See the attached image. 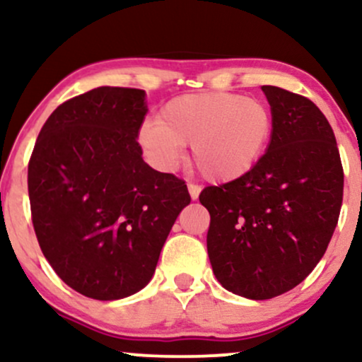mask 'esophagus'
I'll return each instance as SVG.
<instances>
[{
  "mask_svg": "<svg viewBox=\"0 0 362 362\" xmlns=\"http://www.w3.org/2000/svg\"><path fill=\"white\" fill-rule=\"evenodd\" d=\"M187 189H189V194L190 197H192V201H197L199 194H201V187L197 184H187Z\"/></svg>",
  "mask_w": 362,
  "mask_h": 362,
  "instance_id": "obj_1",
  "label": "esophagus"
}]
</instances>
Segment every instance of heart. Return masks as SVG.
Segmentation results:
<instances>
[{"label": "heart", "instance_id": "obj_1", "mask_svg": "<svg viewBox=\"0 0 362 362\" xmlns=\"http://www.w3.org/2000/svg\"><path fill=\"white\" fill-rule=\"evenodd\" d=\"M274 117L264 102L226 91L182 95L144 120L138 141L156 167L172 170L184 146L192 144V163L211 182L247 175L272 138Z\"/></svg>", "mask_w": 362, "mask_h": 362}]
</instances>
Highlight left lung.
<instances>
[{
	"instance_id": "8db88e82",
	"label": "left lung",
	"mask_w": 362,
	"mask_h": 362,
	"mask_svg": "<svg viewBox=\"0 0 362 362\" xmlns=\"http://www.w3.org/2000/svg\"><path fill=\"white\" fill-rule=\"evenodd\" d=\"M271 144L247 175L199 195L209 211L207 253L216 279L248 300L296 288L317 267L337 226L344 168L334 131L310 98L262 86Z\"/></svg>"
}]
</instances>
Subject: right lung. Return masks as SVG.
I'll return each instance as SVG.
<instances>
[{
  "instance_id": "add662e5",
  "label": "right lung",
  "mask_w": 362,
  "mask_h": 362,
  "mask_svg": "<svg viewBox=\"0 0 362 362\" xmlns=\"http://www.w3.org/2000/svg\"><path fill=\"white\" fill-rule=\"evenodd\" d=\"M144 90L100 86L49 115L28 161L40 250L69 288L110 301L143 289L190 195L141 158Z\"/></svg>"
}]
</instances>
